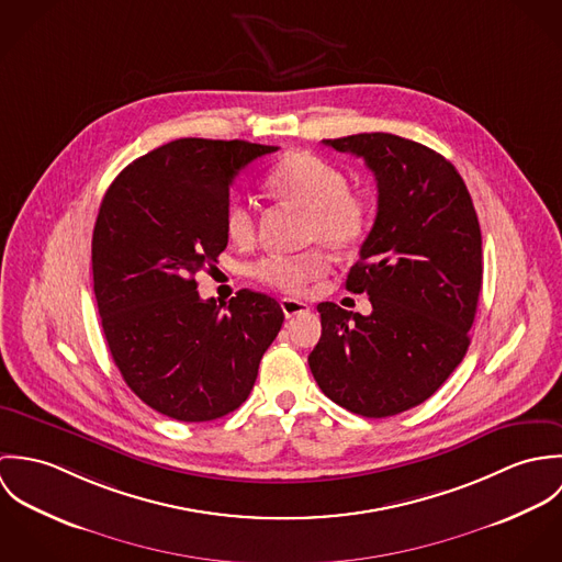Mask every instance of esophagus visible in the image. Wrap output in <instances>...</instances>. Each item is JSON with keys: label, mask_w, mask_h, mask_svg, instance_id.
Returning a JSON list of instances; mask_svg holds the SVG:
<instances>
[{"label": "esophagus", "mask_w": 562, "mask_h": 562, "mask_svg": "<svg viewBox=\"0 0 562 562\" xmlns=\"http://www.w3.org/2000/svg\"><path fill=\"white\" fill-rule=\"evenodd\" d=\"M281 310H283L285 318H294V316H301V314H307V312H310L307 303L296 301V299H283V301H281Z\"/></svg>", "instance_id": "obj_1"}]
</instances>
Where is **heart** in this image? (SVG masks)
Returning a JSON list of instances; mask_svg holds the SVG:
<instances>
[{
    "label": "heart",
    "instance_id": "b5f03b06",
    "mask_svg": "<svg viewBox=\"0 0 562 562\" xmlns=\"http://www.w3.org/2000/svg\"><path fill=\"white\" fill-rule=\"evenodd\" d=\"M266 188L281 201L307 212V240L321 241L333 252H352L366 240L372 207L366 194L350 190L348 175L312 154H290L266 175ZM227 238L250 246L257 238L255 210L244 199H232L225 210ZM328 263L321 250L283 257L270 255L250 266V277L283 294H301L321 279Z\"/></svg>",
    "mask_w": 562,
    "mask_h": 562
}]
</instances>
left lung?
<instances>
[{
    "label": "left lung",
    "instance_id": "obj_1",
    "mask_svg": "<svg viewBox=\"0 0 562 562\" xmlns=\"http://www.w3.org/2000/svg\"><path fill=\"white\" fill-rule=\"evenodd\" d=\"M363 158L379 210L346 290L368 294L361 316L321 303L310 368L324 396L363 417L428 401L463 361L482 288L479 216L452 161L394 134L322 140Z\"/></svg>",
    "mask_w": 562,
    "mask_h": 562
}]
</instances>
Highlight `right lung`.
<instances>
[{
    "label": "right lung",
    "mask_w": 562,
    "mask_h": 562,
    "mask_svg": "<svg viewBox=\"0 0 562 562\" xmlns=\"http://www.w3.org/2000/svg\"><path fill=\"white\" fill-rule=\"evenodd\" d=\"M277 149L179 138L125 166L101 201L92 232L101 328L127 387L166 417L236 411L281 330L274 299L240 290L225 310L194 281L227 248L234 177Z\"/></svg>",
    "instance_id": "obj_1"
}]
</instances>
